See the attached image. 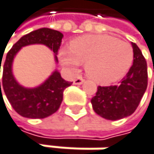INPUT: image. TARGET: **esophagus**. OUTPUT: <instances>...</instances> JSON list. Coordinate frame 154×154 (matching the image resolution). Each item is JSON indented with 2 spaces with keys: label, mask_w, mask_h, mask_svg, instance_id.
<instances>
[{
  "label": "esophagus",
  "mask_w": 154,
  "mask_h": 154,
  "mask_svg": "<svg viewBox=\"0 0 154 154\" xmlns=\"http://www.w3.org/2000/svg\"><path fill=\"white\" fill-rule=\"evenodd\" d=\"M83 82H84V79L82 78V76H78V78H75L74 79V84L75 85H80L83 83Z\"/></svg>",
  "instance_id": "1"
}]
</instances>
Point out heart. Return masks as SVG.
Masks as SVG:
<instances>
[{
    "label": "heart",
    "instance_id": "obj_1",
    "mask_svg": "<svg viewBox=\"0 0 154 154\" xmlns=\"http://www.w3.org/2000/svg\"><path fill=\"white\" fill-rule=\"evenodd\" d=\"M60 60L71 70L85 63L89 78L109 84L127 74L134 60V49L129 42L112 36L88 35L71 42L69 50H60Z\"/></svg>",
    "mask_w": 154,
    "mask_h": 154
}]
</instances>
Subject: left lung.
Masks as SVG:
<instances>
[{"mask_svg":"<svg viewBox=\"0 0 154 154\" xmlns=\"http://www.w3.org/2000/svg\"><path fill=\"white\" fill-rule=\"evenodd\" d=\"M134 63L118 85L98 86L91 102L98 116L118 120L134 113L148 86L147 62L139 47L133 43Z\"/></svg>","mask_w":154,"mask_h":154,"instance_id":"8db88e82","label":"left lung"}]
</instances>
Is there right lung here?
Returning <instances> with one entry per match:
<instances>
[{
	"mask_svg": "<svg viewBox=\"0 0 154 154\" xmlns=\"http://www.w3.org/2000/svg\"><path fill=\"white\" fill-rule=\"evenodd\" d=\"M62 38V34L57 30L41 28L21 37L8 51L2 65V90L13 109L20 116L27 118H45L53 115L62 102L63 91L73 82L64 80L60 74L56 71L39 87L34 89L21 87L12 75V61L15 55L23 46L42 43L51 48L57 56ZM1 64L2 61L0 72Z\"/></svg>",
	"mask_w": 154,
	"mask_h": 154,
	"instance_id": "right-lung-1",
	"label": "right lung"
}]
</instances>
